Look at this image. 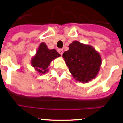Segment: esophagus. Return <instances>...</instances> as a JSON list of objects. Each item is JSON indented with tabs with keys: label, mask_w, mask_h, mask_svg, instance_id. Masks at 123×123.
Masks as SVG:
<instances>
[{
	"label": "esophagus",
	"mask_w": 123,
	"mask_h": 123,
	"mask_svg": "<svg viewBox=\"0 0 123 123\" xmlns=\"http://www.w3.org/2000/svg\"><path fill=\"white\" fill-rule=\"evenodd\" d=\"M57 51H58V53H59V54H61V55H62L63 53H64V51H63L62 49H59L58 50H57Z\"/></svg>",
	"instance_id": "1"
}]
</instances>
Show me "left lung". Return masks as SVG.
I'll use <instances>...</instances> for the list:
<instances>
[{
	"mask_svg": "<svg viewBox=\"0 0 123 123\" xmlns=\"http://www.w3.org/2000/svg\"><path fill=\"white\" fill-rule=\"evenodd\" d=\"M69 49L62 54L66 64L75 79L88 82L97 75L101 64V58L92 46L74 41Z\"/></svg>",
	"mask_w": 123,
	"mask_h": 123,
	"instance_id": "8db88e82",
	"label": "left lung"
}]
</instances>
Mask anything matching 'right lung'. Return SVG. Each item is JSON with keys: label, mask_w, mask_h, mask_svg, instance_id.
Returning a JSON list of instances; mask_svg holds the SVG:
<instances>
[{"label": "right lung", "mask_w": 123, "mask_h": 123, "mask_svg": "<svg viewBox=\"0 0 123 123\" xmlns=\"http://www.w3.org/2000/svg\"><path fill=\"white\" fill-rule=\"evenodd\" d=\"M61 56L55 49H49L44 43H41L35 55L31 60V65L36 71L41 74H44L48 70V66L54 59Z\"/></svg>", "instance_id": "add662e5"}]
</instances>
